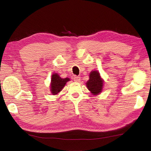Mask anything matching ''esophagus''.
Returning a JSON list of instances; mask_svg holds the SVG:
<instances>
[{
  "instance_id": "esophagus-1",
  "label": "esophagus",
  "mask_w": 151,
  "mask_h": 151,
  "mask_svg": "<svg viewBox=\"0 0 151 151\" xmlns=\"http://www.w3.org/2000/svg\"><path fill=\"white\" fill-rule=\"evenodd\" d=\"M74 80L76 81V82H79L80 80H81V77L79 76H75L74 77Z\"/></svg>"
}]
</instances>
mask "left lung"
<instances>
[{
  "label": "left lung",
  "mask_w": 151,
  "mask_h": 151,
  "mask_svg": "<svg viewBox=\"0 0 151 151\" xmlns=\"http://www.w3.org/2000/svg\"><path fill=\"white\" fill-rule=\"evenodd\" d=\"M104 80L101 78L99 71L92 70L89 74V79L86 82V85L91 93L94 96L99 94L102 92Z\"/></svg>",
  "instance_id": "8db88e82"
}]
</instances>
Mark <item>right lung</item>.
<instances>
[{
  "label": "right lung",
  "mask_w": 151,
  "mask_h": 151,
  "mask_svg": "<svg viewBox=\"0 0 151 151\" xmlns=\"http://www.w3.org/2000/svg\"><path fill=\"white\" fill-rule=\"evenodd\" d=\"M68 81H70V79H63L57 73H53L52 75L51 83H50V92L52 95H57L64 88Z\"/></svg>",
  "instance_id": "right-lung-1"
}]
</instances>
